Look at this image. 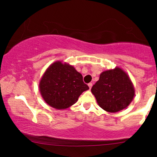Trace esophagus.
Here are the masks:
<instances>
[{"label": "esophagus", "instance_id": "esophagus-1", "mask_svg": "<svg viewBox=\"0 0 157 157\" xmlns=\"http://www.w3.org/2000/svg\"><path fill=\"white\" fill-rule=\"evenodd\" d=\"M88 86H89V89H91V87H92V83H91V82H89V83L88 84Z\"/></svg>", "mask_w": 157, "mask_h": 157}]
</instances>
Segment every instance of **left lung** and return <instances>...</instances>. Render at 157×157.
Returning <instances> with one entry per match:
<instances>
[{"mask_svg": "<svg viewBox=\"0 0 157 157\" xmlns=\"http://www.w3.org/2000/svg\"><path fill=\"white\" fill-rule=\"evenodd\" d=\"M98 105L108 112H117L127 107L134 96L132 82L121 68L103 71L91 88Z\"/></svg>", "mask_w": 157, "mask_h": 157, "instance_id": "left-lung-1", "label": "left lung"}]
</instances>
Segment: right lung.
<instances>
[{"label": "right lung", "mask_w": 157, "mask_h": 157, "mask_svg": "<svg viewBox=\"0 0 157 157\" xmlns=\"http://www.w3.org/2000/svg\"><path fill=\"white\" fill-rule=\"evenodd\" d=\"M89 89L80 73L73 66L60 61L47 68L40 82V91L45 102L57 109L72 105L81 94Z\"/></svg>", "instance_id": "1"}]
</instances>
